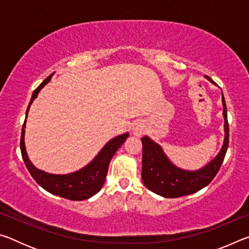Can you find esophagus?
Segmentation results:
<instances>
[{
    "label": "esophagus",
    "instance_id": "obj_1",
    "mask_svg": "<svg viewBox=\"0 0 249 249\" xmlns=\"http://www.w3.org/2000/svg\"><path fill=\"white\" fill-rule=\"evenodd\" d=\"M133 130H134V134H135V135H142V128L141 125H136V126H135V127L133 128Z\"/></svg>",
    "mask_w": 249,
    "mask_h": 249
}]
</instances>
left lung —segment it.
Instances as JSON below:
<instances>
[{
  "mask_svg": "<svg viewBox=\"0 0 249 249\" xmlns=\"http://www.w3.org/2000/svg\"><path fill=\"white\" fill-rule=\"evenodd\" d=\"M206 79L213 82L210 77ZM214 83V82H213ZM223 95V94H222ZM223 102V115L225 120V140L220 153L209 165L196 171H187L172 165L167 156L163 154L161 147L156 144L149 137H142V182L157 195L165 197H179L191 195L206 187L220 170L224 160L227 147H229V122L224 96Z\"/></svg>",
  "mask_w": 249,
  "mask_h": 249,
  "instance_id": "left-lung-1",
  "label": "left lung"
}]
</instances>
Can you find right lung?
I'll return each instance as SVG.
<instances>
[{
    "instance_id": "add662e5",
    "label": "right lung",
    "mask_w": 249,
    "mask_h": 249,
    "mask_svg": "<svg viewBox=\"0 0 249 249\" xmlns=\"http://www.w3.org/2000/svg\"><path fill=\"white\" fill-rule=\"evenodd\" d=\"M52 77L53 74L48 75V77L37 87V89L34 91L31 99V103H29L26 111V117L29 107H31L33 101L37 98L38 92L50 81ZM25 123H26V119H25L22 128V135H20V151H22V157L25 162V166H26L27 170L29 171V174L32 175L36 182L38 183L41 188H44L46 191L53 193V195L65 197V199L73 201L87 200L101 190V188H102L105 181V178H107L108 163L111 161L113 155L116 153V150L124 144L126 138L128 137V133H125L123 135H120V136L113 138V140L109 141L107 144L103 147L102 150L100 151L98 156L92 160L89 165L82 168L81 170L65 176L50 175L47 174V172L37 169V168L34 167L33 163L29 161L24 144Z\"/></svg>"
}]
</instances>
